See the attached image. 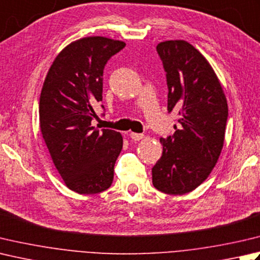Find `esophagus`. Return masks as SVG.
I'll use <instances>...</instances> for the list:
<instances>
[{
  "mask_svg": "<svg viewBox=\"0 0 260 260\" xmlns=\"http://www.w3.org/2000/svg\"><path fill=\"white\" fill-rule=\"evenodd\" d=\"M129 136H131V139L132 140H134V141H140V140H142L144 137V135L143 134H139V133H133V132H132V133L129 134Z\"/></svg>",
  "mask_w": 260,
  "mask_h": 260,
  "instance_id": "esophagus-1",
  "label": "esophagus"
}]
</instances>
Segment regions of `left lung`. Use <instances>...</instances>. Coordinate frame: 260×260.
Here are the masks:
<instances>
[{
    "label": "left lung",
    "mask_w": 260,
    "mask_h": 260,
    "mask_svg": "<svg viewBox=\"0 0 260 260\" xmlns=\"http://www.w3.org/2000/svg\"><path fill=\"white\" fill-rule=\"evenodd\" d=\"M168 84V111L178 113L172 136L152 168V182L168 195L194 190L210 176L224 143L228 103L207 59L185 40L156 46Z\"/></svg>",
    "instance_id": "8db88e82"
}]
</instances>
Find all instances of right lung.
I'll list each match as a JSON object with an SVG mask.
<instances>
[{
	"mask_svg": "<svg viewBox=\"0 0 260 260\" xmlns=\"http://www.w3.org/2000/svg\"><path fill=\"white\" fill-rule=\"evenodd\" d=\"M125 43L100 36L75 40L50 66L40 93L39 125L65 185L78 194H98L111 186L123 137L91 125L103 101V75ZM104 108V106H103Z\"/></svg>",
	"mask_w": 260,
	"mask_h": 260,
	"instance_id": "1",
	"label": "right lung"
}]
</instances>
